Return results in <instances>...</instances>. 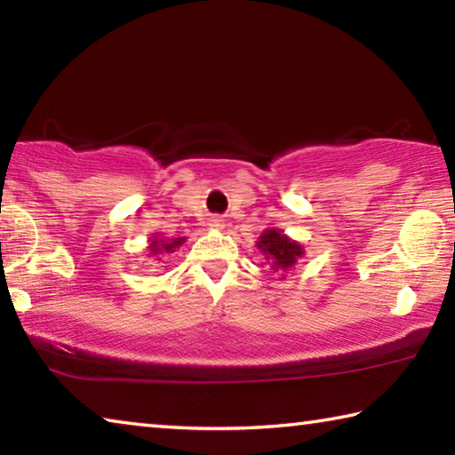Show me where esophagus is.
Returning a JSON list of instances; mask_svg holds the SVG:
<instances>
[{
	"instance_id": "obj_1",
	"label": "esophagus",
	"mask_w": 455,
	"mask_h": 455,
	"mask_svg": "<svg viewBox=\"0 0 455 455\" xmlns=\"http://www.w3.org/2000/svg\"><path fill=\"white\" fill-rule=\"evenodd\" d=\"M209 227L214 228V230H219V228L225 227V220H222L220 217H212V219L209 220Z\"/></svg>"
}]
</instances>
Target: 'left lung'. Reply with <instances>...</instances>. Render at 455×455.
<instances>
[{
  "label": "left lung",
  "mask_w": 455,
  "mask_h": 455,
  "mask_svg": "<svg viewBox=\"0 0 455 455\" xmlns=\"http://www.w3.org/2000/svg\"><path fill=\"white\" fill-rule=\"evenodd\" d=\"M257 249L263 252L267 260H271L275 271H289L297 263V259L305 255L303 246L297 241H291L287 235H283L279 228H267L259 236Z\"/></svg>",
  "instance_id": "left-lung-1"
}]
</instances>
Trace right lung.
<instances>
[{
	"label": "right lung",
	"mask_w": 455,
	"mask_h": 455,
	"mask_svg": "<svg viewBox=\"0 0 455 455\" xmlns=\"http://www.w3.org/2000/svg\"><path fill=\"white\" fill-rule=\"evenodd\" d=\"M184 243V236L179 238H163V236H154L150 241V257H158V255H168V252H174L179 246Z\"/></svg>",
	"instance_id": "obj_1"
}]
</instances>
